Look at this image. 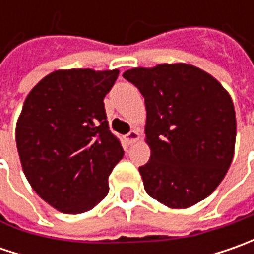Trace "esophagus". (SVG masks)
<instances>
[{"mask_svg": "<svg viewBox=\"0 0 254 254\" xmlns=\"http://www.w3.org/2000/svg\"><path fill=\"white\" fill-rule=\"evenodd\" d=\"M140 140V132L135 131V130H132V131H130L127 135H126V141H127V144H134V142H137Z\"/></svg>", "mask_w": 254, "mask_h": 254, "instance_id": "obj_1", "label": "esophagus"}]
</instances>
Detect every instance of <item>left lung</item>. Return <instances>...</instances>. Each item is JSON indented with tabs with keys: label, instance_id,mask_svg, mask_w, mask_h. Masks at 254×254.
I'll list each match as a JSON object with an SVG mask.
<instances>
[{
	"label": "left lung",
	"instance_id": "obj_1",
	"mask_svg": "<svg viewBox=\"0 0 254 254\" xmlns=\"http://www.w3.org/2000/svg\"><path fill=\"white\" fill-rule=\"evenodd\" d=\"M123 77L141 92L147 110L151 155L138 168L145 192L172 209L208 198L235 154L236 114L228 90L188 64L132 67Z\"/></svg>",
	"mask_w": 254,
	"mask_h": 254
}]
</instances>
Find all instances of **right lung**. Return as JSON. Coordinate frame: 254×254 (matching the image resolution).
Returning <instances> with one entry per match:
<instances>
[{
    "mask_svg": "<svg viewBox=\"0 0 254 254\" xmlns=\"http://www.w3.org/2000/svg\"><path fill=\"white\" fill-rule=\"evenodd\" d=\"M119 69H61L25 99L15 140L32 190L59 212L93 209L109 193V175L124 155L109 130L103 99Z\"/></svg>",
    "mask_w": 254,
    "mask_h": 254,
    "instance_id": "1",
    "label": "right lung"
}]
</instances>
